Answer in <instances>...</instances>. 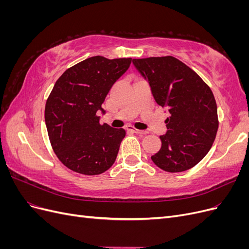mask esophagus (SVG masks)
<instances>
[{
  "label": "esophagus",
  "instance_id": "obj_1",
  "mask_svg": "<svg viewBox=\"0 0 249 249\" xmlns=\"http://www.w3.org/2000/svg\"><path fill=\"white\" fill-rule=\"evenodd\" d=\"M127 130H130V131H133L134 133H136V134H139V135H144V134H146V133H147L146 131H142V130H137V129H133V127H131V126H129V127H127Z\"/></svg>",
  "mask_w": 249,
  "mask_h": 249
}]
</instances>
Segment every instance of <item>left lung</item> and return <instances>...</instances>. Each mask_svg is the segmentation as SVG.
Instances as JSON below:
<instances>
[{"label":"left lung","instance_id":"8db88e82","mask_svg":"<svg viewBox=\"0 0 249 249\" xmlns=\"http://www.w3.org/2000/svg\"><path fill=\"white\" fill-rule=\"evenodd\" d=\"M152 90L156 103L169 112L162 146L152 156L158 167L180 172L200 162L212 147L218 130L212 90L198 74L172 56L133 59Z\"/></svg>","mask_w":249,"mask_h":249}]
</instances>
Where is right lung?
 <instances>
[{"mask_svg":"<svg viewBox=\"0 0 249 249\" xmlns=\"http://www.w3.org/2000/svg\"><path fill=\"white\" fill-rule=\"evenodd\" d=\"M132 58L90 57L66 70L47 100L44 119L51 144L67 168L86 176L108 170L115 162L124 129L100 124L99 111Z\"/></svg>","mask_w":249,"mask_h":249,"instance_id":"add662e5","label":"right lung"}]
</instances>
